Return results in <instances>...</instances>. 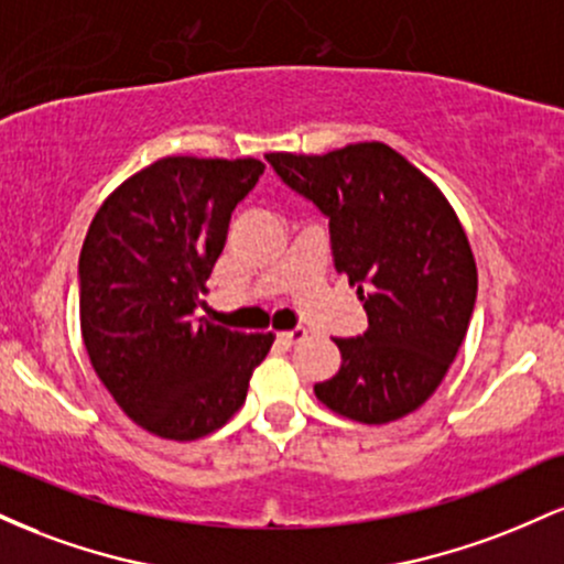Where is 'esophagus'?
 I'll list each match as a JSON object with an SVG mask.
<instances>
[{
	"mask_svg": "<svg viewBox=\"0 0 564 564\" xmlns=\"http://www.w3.org/2000/svg\"><path fill=\"white\" fill-rule=\"evenodd\" d=\"M304 336H307V332H304V328H291V332L278 334V341H283V345H286V347H294V345H300Z\"/></svg>",
	"mask_w": 564,
	"mask_h": 564,
	"instance_id": "esophagus-1",
	"label": "esophagus"
}]
</instances>
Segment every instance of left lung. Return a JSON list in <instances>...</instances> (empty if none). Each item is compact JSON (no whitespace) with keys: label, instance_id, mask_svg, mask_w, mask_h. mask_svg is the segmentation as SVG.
<instances>
[{"label":"left lung","instance_id":"8db88e82","mask_svg":"<svg viewBox=\"0 0 564 564\" xmlns=\"http://www.w3.org/2000/svg\"><path fill=\"white\" fill-rule=\"evenodd\" d=\"M264 159L328 217L336 273L368 315L364 334L334 339L341 366L315 398L360 424L408 416L445 379L475 310L477 264L456 212L384 142Z\"/></svg>","mask_w":564,"mask_h":564}]
</instances>
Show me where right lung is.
I'll list each match as a JSON object with an SVG mask.
<instances>
[{
    "label": "right lung",
    "instance_id": "1",
    "mask_svg": "<svg viewBox=\"0 0 564 564\" xmlns=\"http://www.w3.org/2000/svg\"><path fill=\"white\" fill-rule=\"evenodd\" d=\"M257 159L166 156L102 200L79 254L82 339L121 411L164 440H198L243 405L270 334L196 318Z\"/></svg>",
    "mask_w": 564,
    "mask_h": 564
}]
</instances>
